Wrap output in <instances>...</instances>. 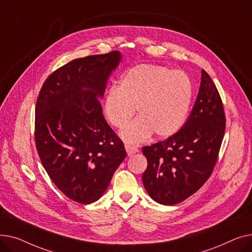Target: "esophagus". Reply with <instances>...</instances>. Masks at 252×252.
Masks as SVG:
<instances>
[{
	"mask_svg": "<svg viewBox=\"0 0 252 252\" xmlns=\"http://www.w3.org/2000/svg\"><path fill=\"white\" fill-rule=\"evenodd\" d=\"M125 150H126V152H127V155L128 156H131V155H133V154H136V153H138V149L136 146H133V145H131V144H125Z\"/></svg>",
	"mask_w": 252,
	"mask_h": 252,
	"instance_id": "34e87169",
	"label": "esophagus"
}]
</instances>
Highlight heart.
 <instances>
[{"mask_svg":"<svg viewBox=\"0 0 252 252\" xmlns=\"http://www.w3.org/2000/svg\"><path fill=\"white\" fill-rule=\"evenodd\" d=\"M193 97V84L186 73L154 64H140L122 74L105 97L103 111L113 126L124 127L132 116H139L122 131V137L139 143L155 132L168 137L185 123Z\"/></svg>","mask_w":252,"mask_h":252,"instance_id":"1","label":"heart"}]
</instances>
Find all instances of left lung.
Returning a JSON list of instances; mask_svg holds the SVG:
<instances>
[{
	"mask_svg": "<svg viewBox=\"0 0 252 252\" xmlns=\"http://www.w3.org/2000/svg\"><path fill=\"white\" fill-rule=\"evenodd\" d=\"M225 129L223 101L202 70L197 98L182 128L165 140L142 147L147 158L142 182L149 195L160 204L173 205L195 193L214 171Z\"/></svg>",
	"mask_w": 252,
	"mask_h": 252,
	"instance_id": "obj_1",
	"label": "left lung"
}]
</instances>
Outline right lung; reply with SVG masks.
Here are the masks:
<instances>
[{
  "label": "right lung",
  "instance_id": "right-lung-1",
  "mask_svg": "<svg viewBox=\"0 0 252 252\" xmlns=\"http://www.w3.org/2000/svg\"><path fill=\"white\" fill-rule=\"evenodd\" d=\"M120 59L118 51L75 59L55 70L37 96L34 140L41 164L67 197L82 204L102 195L126 158L99 100Z\"/></svg>",
  "mask_w": 252,
  "mask_h": 252
}]
</instances>
